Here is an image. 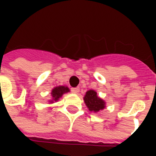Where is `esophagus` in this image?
Masks as SVG:
<instances>
[{"instance_id": "obj_1", "label": "esophagus", "mask_w": 156, "mask_h": 156, "mask_svg": "<svg viewBox=\"0 0 156 156\" xmlns=\"http://www.w3.org/2000/svg\"><path fill=\"white\" fill-rule=\"evenodd\" d=\"M71 91L73 93V94H78L79 92V88H71Z\"/></svg>"}]
</instances>
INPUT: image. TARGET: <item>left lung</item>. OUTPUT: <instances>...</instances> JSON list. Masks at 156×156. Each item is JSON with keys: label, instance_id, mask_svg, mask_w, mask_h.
<instances>
[{"label": "left lung", "instance_id": "left-lung-1", "mask_svg": "<svg viewBox=\"0 0 156 156\" xmlns=\"http://www.w3.org/2000/svg\"><path fill=\"white\" fill-rule=\"evenodd\" d=\"M83 100H84L86 106L88 107V110L94 113L101 111L106 107V102L103 98L98 97L97 92L93 89L86 92L83 97Z\"/></svg>", "mask_w": 156, "mask_h": 156}]
</instances>
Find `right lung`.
Here are the masks:
<instances>
[{
  "label": "right lung",
  "mask_w": 156,
  "mask_h": 156,
  "mask_svg": "<svg viewBox=\"0 0 156 156\" xmlns=\"http://www.w3.org/2000/svg\"><path fill=\"white\" fill-rule=\"evenodd\" d=\"M70 92V89L67 86H57L51 89V99L48 100L49 104H53L54 102H57L59 100V98H62V96L65 94Z\"/></svg>",
  "instance_id": "add662e5"
}]
</instances>
